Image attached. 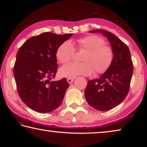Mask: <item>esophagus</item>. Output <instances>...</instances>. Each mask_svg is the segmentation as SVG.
<instances>
[{"mask_svg": "<svg viewBox=\"0 0 147 147\" xmlns=\"http://www.w3.org/2000/svg\"><path fill=\"white\" fill-rule=\"evenodd\" d=\"M67 80L68 82L71 84H72V83L73 82L74 78H68L67 79Z\"/></svg>", "mask_w": 147, "mask_h": 147, "instance_id": "obj_1", "label": "esophagus"}]
</instances>
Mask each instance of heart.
I'll list each match as a JSON object with an SVG mask.
<instances>
[{
    "instance_id": "1",
    "label": "heart",
    "mask_w": 147,
    "mask_h": 147,
    "mask_svg": "<svg viewBox=\"0 0 147 147\" xmlns=\"http://www.w3.org/2000/svg\"><path fill=\"white\" fill-rule=\"evenodd\" d=\"M76 49L86 51L82 58V63L71 62L62 66L59 74L63 77L74 78L78 75L89 76L94 71L96 74L105 72L113 59V52L105 41L96 36H88L76 41ZM75 49L68 41L63 42L57 49L56 58L61 63L70 61Z\"/></svg>"
}]
</instances>
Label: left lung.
Here are the masks:
<instances>
[{"mask_svg": "<svg viewBox=\"0 0 147 147\" xmlns=\"http://www.w3.org/2000/svg\"><path fill=\"white\" fill-rule=\"evenodd\" d=\"M89 32L105 36L113 52L109 67L98 78L89 80L85 90L89 105L99 111H108L121 104L128 93L134 69L130 52L128 46L111 32L104 30Z\"/></svg>", "mask_w": 147, "mask_h": 147, "instance_id": "left-lung-1", "label": "left lung"}]
</instances>
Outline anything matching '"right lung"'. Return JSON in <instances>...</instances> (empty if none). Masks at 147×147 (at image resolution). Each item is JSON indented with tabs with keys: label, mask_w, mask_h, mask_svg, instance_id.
Masks as SVG:
<instances>
[{
	"label": "right lung",
	"mask_w": 147,
	"mask_h": 147,
	"mask_svg": "<svg viewBox=\"0 0 147 147\" xmlns=\"http://www.w3.org/2000/svg\"><path fill=\"white\" fill-rule=\"evenodd\" d=\"M73 36L44 32L24 42L17 53L13 68L18 94L27 106L40 113H48L60 106L69 84L56 76L57 49Z\"/></svg>",
	"instance_id": "obj_1"
}]
</instances>
